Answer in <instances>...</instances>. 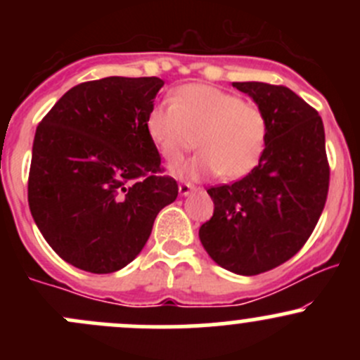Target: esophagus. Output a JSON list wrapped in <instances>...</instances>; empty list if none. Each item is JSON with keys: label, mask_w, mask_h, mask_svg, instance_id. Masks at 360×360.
<instances>
[{"label": "esophagus", "mask_w": 360, "mask_h": 360, "mask_svg": "<svg viewBox=\"0 0 360 360\" xmlns=\"http://www.w3.org/2000/svg\"><path fill=\"white\" fill-rule=\"evenodd\" d=\"M193 190H195L193 184H190V183H181L179 184V195H181V197H188V195H190Z\"/></svg>", "instance_id": "1"}]
</instances>
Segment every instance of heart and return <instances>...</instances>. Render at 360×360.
Segmentation results:
<instances>
[{
	"label": "heart",
	"instance_id": "1",
	"mask_svg": "<svg viewBox=\"0 0 360 360\" xmlns=\"http://www.w3.org/2000/svg\"><path fill=\"white\" fill-rule=\"evenodd\" d=\"M146 130L160 155L172 165L195 150L200 157L174 169L181 177L216 172L240 179L259 165L266 150L270 122L257 104L209 85H186L172 99L155 104Z\"/></svg>",
	"mask_w": 360,
	"mask_h": 360
}]
</instances>
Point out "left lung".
<instances>
[{
	"label": "left lung",
	"instance_id": "8db88e82",
	"mask_svg": "<svg viewBox=\"0 0 360 360\" xmlns=\"http://www.w3.org/2000/svg\"><path fill=\"white\" fill-rule=\"evenodd\" d=\"M268 116L259 165L233 184L209 188L214 214L198 237L210 257L237 275L291 259L314 231L329 188L324 123L288 86L233 82Z\"/></svg>",
	"mask_w": 360,
	"mask_h": 360
}]
</instances>
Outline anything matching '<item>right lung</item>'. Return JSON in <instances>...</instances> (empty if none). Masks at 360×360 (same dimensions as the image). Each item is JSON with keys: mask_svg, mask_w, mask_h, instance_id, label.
<instances>
[{"mask_svg": "<svg viewBox=\"0 0 360 360\" xmlns=\"http://www.w3.org/2000/svg\"><path fill=\"white\" fill-rule=\"evenodd\" d=\"M162 86L157 76L79 83L36 129L29 209L50 248L79 270L127 266L146 245L160 210L177 198L176 181L160 176L146 130Z\"/></svg>", "mask_w": 360, "mask_h": 360, "instance_id": "right-lung-1", "label": "right lung"}]
</instances>
